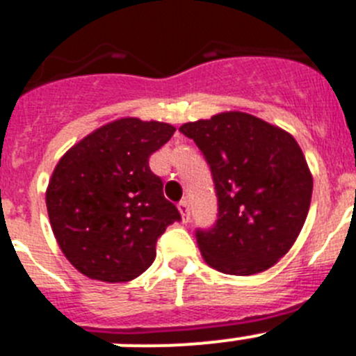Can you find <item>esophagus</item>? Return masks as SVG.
Segmentation results:
<instances>
[{"mask_svg":"<svg viewBox=\"0 0 356 356\" xmlns=\"http://www.w3.org/2000/svg\"><path fill=\"white\" fill-rule=\"evenodd\" d=\"M178 210H180L181 213V220H184V222H191V207H188L187 200H184L178 204Z\"/></svg>","mask_w":356,"mask_h":356,"instance_id":"1","label":"esophagus"}]
</instances>
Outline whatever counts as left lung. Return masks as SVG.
<instances>
[{
	"label": "left lung",
	"mask_w": 356,
	"mask_h": 356,
	"mask_svg": "<svg viewBox=\"0 0 356 356\" xmlns=\"http://www.w3.org/2000/svg\"><path fill=\"white\" fill-rule=\"evenodd\" d=\"M213 176L218 213L197 229L204 261L227 275L265 272L296 242L307 218L312 175L291 134L229 111L184 123Z\"/></svg>",
	"instance_id": "1"
}]
</instances>
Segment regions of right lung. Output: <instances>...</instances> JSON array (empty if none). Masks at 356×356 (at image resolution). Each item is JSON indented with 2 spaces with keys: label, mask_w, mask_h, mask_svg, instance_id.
<instances>
[{
  "label": "right lung",
  "mask_w": 356,
  "mask_h": 356,
  "mask_svg": "<svg viewBox=\"0 0 356 356\" xmlns=\"http://www.w3.org/2000/svg\"><path fill=\"white\" fill-rule=\"evenodd\" d=\"M175 130L169 123L114 120L60 159L45 204L61 252L83 275L136 279L155 259L159 236L181 218L148 165Z\"/></svg>",
  "instance_id": "right-lung-1"
}]
</instances>
